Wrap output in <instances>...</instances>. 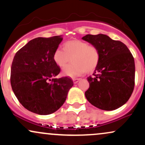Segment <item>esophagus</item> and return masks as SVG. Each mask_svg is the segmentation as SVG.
<instances>
[{
	"label": "esophagus",
	"mask_w": 145,
	"mask_h": 145,
	"mask_svg": "<svg viewBox=\"0 0 145 145\" xmlns=\"http://www.w3.org/2000/svg\"><path fill=\"white\" fill-rule=\"evenodd\" d=\"M73 82H74V84H76V83L78 82V81L80 80V78H73Z\"/></svg>",
	"instance_id": "1"
}]
</instances>
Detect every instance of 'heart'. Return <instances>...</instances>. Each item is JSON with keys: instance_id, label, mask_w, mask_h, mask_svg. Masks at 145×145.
Segmentation results:
<instances>
[{"instance_id": "obj_1", "label": "heart", "mask_w": 145, "mask_h": 145, "mask_svg": "<svg viewBox=\"0 0 145 145\" xmlns=\"http://www.w3.org/2000/svg\"><path fill=\"white\" fill-rule=\"evenodd\" d=\"M53 59L61 68L65 67L72 60L74 63L66 67L63 73L74 77L85 71H93L99 64L100 53L93 45H89L86 41L79 39H74L65 43L63 49L57 48L54 52Z\"/></svg>"}]
</instances>
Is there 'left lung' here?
<instances>
[{
    "mask_svg": "<svg viewBox=\"0 0 145 145\" xmlns=\"http://www.w3.org/2000/svg\"><path fill=\"white\" fill-rule=\"evenodd\" d=\"M96 46L100 53L93 76L87 78V100L98 108L113 110L125 104L135 84V63L127 46L106 35H86L82 38Z\"/></svg>",
    "mask_w": 145,
    "mask_h": 145,
    "instance_id": "1",
    "label": "left lung"
}]
</instances>
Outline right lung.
I'll return each instance as SVG.
<instances>
[{
	"mask_svg": "<svg viewBox=\"0 0 145 145\" xmlns=\"http://www.w3.org/2000/svg\"><path fill=\"white\" fill-rule=\"evenodd\" d=\"M62 40L61 35L35 38L14 56L11 88L20 103L31 112L41 115L56 112L64 104L74 84L68 77L54 78L61 69L53 56Z\"/></svg>",
	"mask_w": 145,
	"mask_h": 145,
	"instance_id": "right-lung-1",
	"label": "right lung"
}]
</instances>
